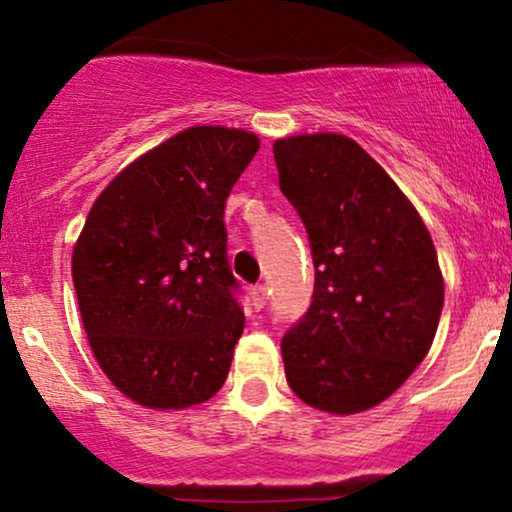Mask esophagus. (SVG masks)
<instances>
[{"label":"esophagus","instance_id":"34e87169","mask_svg":"<svg viewBox=\"0 0 512 512\" xmlns=\"http://www.w3.org/2000/svg\"><path fill=\"white\" fill-rule=\"evenodd\" d=\"M250 298H252V305H255L257 310L264 308V303H267V286H255V289L250 291Z\"/></svg>","mask_w":512,"mask_h":512}]
</instances>
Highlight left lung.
<instances>
[{
  "label": "left lung",
  "instance_id": "8db88e82",
  "mask_svg": "<svg viewBox=\"0 0 512 512\" xmlns=\"http://www.w3.org/2000/svg\"><path fill=\"white\" fill-rule=\"evenodd\" d=\"M279 185L305 223L315 262L308 313L281 342L298 399L361 414L407 383L443 313L436 245L409 197L354 139H276Z\"/></svg>",
  "mask_w": 512,
  "mask_h": 512
}]
</instances>
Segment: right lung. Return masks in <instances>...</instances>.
Wrapping results in <instances>:
<instances>
[{
    "instance_id": "1",
    "label": "right lung",
    "mask_w": 512,
    "mask_h": 512,
    "mask_svg": "<svg viewBox=\"0 0 512 512\" xmlns=\"http://www.w3.org/2000/svg\"><path fill=\"white\" fill-rule=\"evenodd\" d=\"M260 137L187 127L134 158L96 197L72 279L93 358L146 409L207 402L243 334L223 209Z\"/></svg>"
}]
</instances>
